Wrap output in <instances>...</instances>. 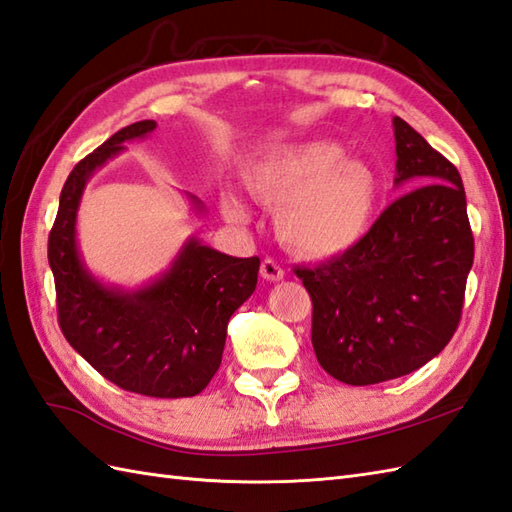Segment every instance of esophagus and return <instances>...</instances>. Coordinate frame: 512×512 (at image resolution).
I'll return each mask as SVG.
<instances>
[{"instance_id":"34e87169","label":"esophagus","mask_w":512,"mask_h":512,"mask_svg":"<svg viewBox=\"0 0 512 512\" xmlns=\"http://www.w3.org/2000/svg\"><path fill=\"white\" fill-rule=\"evenodd\" d=\"M259 275L264 277L266 281H272V283H275V281H281V279H283L285 272H283V268L277 264L275 259H264V261H261Z\"/></svg>"}]
</instances>
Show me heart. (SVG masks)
<instances>
[{
  "mask_svg": "<svg viewBox=\"0 0 512 512\" xmlns=\"http://www.w3.org/2000/svg\"><path fill=\"white\" fill-rule=\"evenodd\" d=\"M242 181L261 205L275 209L279 240L305 259H334L353 251L373 227L377 176L362 159L344 157L334 141H301L248 161ZM229 222L251 218L231 189L220 194Z\"/></svg>",
  "mask_w": 512,
  "mask_h": 512,
  "instance_id": "obj_1",
  "label": "heart"
}]
</instances>
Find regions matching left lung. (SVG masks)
Returning a JSON list of instances; mask_svg holds the SVG:
<instances>
[{"instance_id": "8db88e82", "label": "left lung", "mask_w": 512, "mask_h": 512, "mask_svg": "<svg viewBox=\"0 0 512 512\" xmlns=\"http://www.w3.org/2000/svg\"><path fill=\"white\" fill-rule=\"evenodd\" d=\"M401 194L364 240L316 268H296L312 296L318 364L368 386L417 371L454 336L473 266L467 196L441 152L392 117Z\"/></svg>"}]
</instances>
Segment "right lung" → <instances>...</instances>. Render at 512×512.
Returning <instances> with one entry per match:
<instances>
[{
	"label": "right lung",
	"mask_w": 512,
	"mask_h": 512,
	"mask_svg": "<svg viewBox=\"0 0 512 512\" xmlns=\"http://www.w3.org/2000/svg\"><path fill=\"white\" fill-rule=\"evenodd\" d=\"M152 120L106 139L67 176L47 259L56 281L58 323L67 342L109 382L146 397H194L222 362L233 312L257 288L259 257H231L189 235L170 268L139 288L106 283L89 270L78 246V209L89 178L146 139ZM196 216L205 205L187 194Z\"/></svg>",
	"instance_id": "right-lung-1"
}]
</instances>
